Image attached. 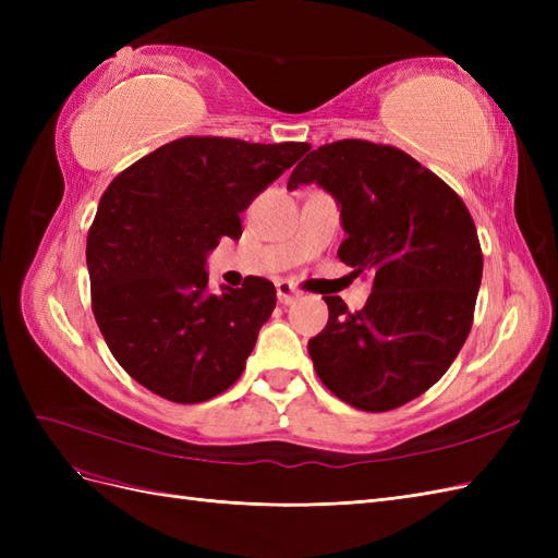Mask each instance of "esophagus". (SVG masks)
I'll return each mask as SVG.
<instances>
[{
	"instance_id": "obj_1",
	"label": "esophagus",
	"mask_w": 558,
	"mask_h": 558,
	"mask_svg": "<svg viewBox=\"0 0 558 558\" xmlns=\"http://www.w3.org/2000/svg\"><path fill=\"white\" fill-rule=\"evenodd\" d=\"M277 298H279L281 305H293V302L300 298V293L293 289L291 283L279 281V283H277Z\"/></svg>"
}]
</instances>
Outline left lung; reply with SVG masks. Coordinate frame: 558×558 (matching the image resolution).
Wrapping results in <instances>:
<instances>
[{
    "label": "left lung",
    "mask_w": 558,
    "mask_h": 558,
    "mask_svg": "<svg viewBox=\"0 0 558 558\" xmlns=\"http://www.w3.org/2000/svg\"><path fill=\"white\" fill-rule=\"evenodd\" d=\"M318 183L340 205L337 256L373 279L361 312L324 298L307 349L330 391L363 412L426 393L459 356L475 314L482 248L463 199L400 148L342 140L298 162L289 191Z\"/></svg>",
    "instance_id": "left-lung-1"
}]
</instances>
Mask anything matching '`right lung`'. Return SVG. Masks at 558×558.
Returning <instances> with one entry per match:
<instances>
[{
    "mask_svg": "<svg viewBox=\"0 0 558 558\" xmlns=\"http://www.w3.org/2000/svg\"><path fill=\"white\" fill-rule=\"evenodd\" d=\"M307 150L183 137L109 183L86 244L93 314L134 381L193 404L240 379L277 291L251 277L216 295L207 256L221 238H242L240 214Z\"/></svg>",
    "mask_w": 558,
    "mask_h": 558,
    "instance_id": "add662e5",
    "label": "right lung"
}]
</instances>
